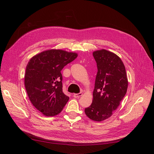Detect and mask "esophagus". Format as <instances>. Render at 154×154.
Here are the masks:
<instances>
[{"instance_id": "obj_1", "label": "esophagus", "mask_w": 154, "mask_h": 154, "mask_svg": "<svg viewBox=\"0 0 154 154\" xmlns=\"http://www.w3.org/2000/svg\"><path fill=\"white\" fill-rule=\"evenodd\" d=\"M82 94H83L82 93H78V94H74L73 95V96H74V98H79L80 96H82Z\"/></svg>"}]
</instances>
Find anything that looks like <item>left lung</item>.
<instances>
[{"label":"left lung","instance_id":"1","mask_svg":"<svg viewBox=\"0 0 154 154\" xmlns=\"http://www.w3.org/2000/svg\"><path fill=\"white\" fill-rule=\"evenodd\" d=\"M97 73L91 105L85 109L86 115L102 121L113 115L125 96L128 80L124 64L115 54L105 49L94 51Z\"/></svg>","mask_w":154,"mask_h":154}]
</instances>
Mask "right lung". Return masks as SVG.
I'll return each instance as SVG.
<instances>
[{
	"instance_id": "obj_1",
	"label": "right lung",
	"mask_w": 154,
	"mask_h": 154,
	"mask_svg": "<svg viewBox=\"0 0 154 154\" xmlns=\"http://www.w3.org/2000/svg\"><path fill=\"white\" fill-rule=\"evenodd\" d=\"M77 56L75 52L51 49L29 60L24 77L26 90L33 105L44 115H58L68 102L69 97L62 90L61 71Z\"/></svg>"
}]
</instances>
